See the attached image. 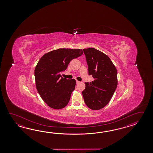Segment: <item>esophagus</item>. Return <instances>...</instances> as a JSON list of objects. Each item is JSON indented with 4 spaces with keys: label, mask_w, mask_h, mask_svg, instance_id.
<instances>
[{
    "label": "esophagus",
    "mask_w": 153,
    "mask_h": 153,
    "mask_svg": "<svg viewBox=\"0 0 153 153\" xmlns=\"http://www.w3.org/2000/svg\"><path fill=\"white\" fill-rule=\"evenodd\" d=\"M76 84H79V83H80V81H78V80H76Z\"/></svg>",
    "instance_id": "esophagus-1"
}]
</instances>
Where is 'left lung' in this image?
<instances>
[{"label":"left lung","mask_w":153,"mask_h":153,"mask_svg":"<svg viewBox=\"0 0 153 153\" xmlns=\"http://www.w3.org/2000/svg\"><path fill=\"white\" fill-rule=\"evenodd\" d=\"M88 74L94 80L85 82L82 92L85 103L92 110H99L109 103L117 85V71L107 55L94 48L83 49Z\"/></svg>","instance_id":"left-lung-1"}]
</instances>
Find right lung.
Returning <instances> with one entry per match:
<instances>
[{"mask_svg": "<svg viewBox=\"0 0 153 153\" xmlns=\"http://www.w3.org/2000/svg\"><path fill=\"white\" fill-rule=\"evenodd\" d=\"M82 53L80 49H59L46 53L40 59L34 71L36 88L50 107L60 109L68 103L76 81L63 78L61 73L73 59Z\"/></svg>", "mask_w": 153, "mask_h": 153, "instance_id": "right-lung-1", "label": "right lung"}]
</instances>
